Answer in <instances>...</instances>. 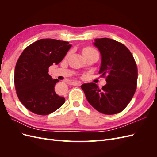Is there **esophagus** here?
<instances>
[{"label": "esophagus", "instance_id": "34e87169", "mask_svg": "<svg viewBox=\"0 0 157 157\" xmlns=\"http://www.w3.org/2000/svg\"><path fill=\"white\" fill-rule=\"evenodd\" d=\"M71 84L73 85V86H80L81 84V82L78 81V80H75V81L71 82Z\"/></svg>", "mask_w": 157, "mask_h": 157}]
</instances>
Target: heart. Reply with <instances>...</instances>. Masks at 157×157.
<instances>
[{"label": "heart", "instance_id": "heart-1", "mask_svg": "<svg viewBox=\"0 0 157 157\" xmlns=\"http://www.w3.org/2000/svg\"><path fill=\"white\" fill-rule=\"evenodd\" d=\"M93 50H94L93 48H90V47H87V48H85L82 50V54H85L88 53V52H90L93 51Z\"/></svg>", "mask_w": 157, "mask_h": 157}]
</instances>
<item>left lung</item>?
<instances>
[{"mask_svg": "<svg viewBox=\"0 0 157 157\" xmlns=\"http://www.w3.org/2000/svg\"><path fill=\"white\" fill-rule=\"evenodd\" d=\"M101 54L99 73L107 84L99 89L95 83L81 85L88 103L105 115H114L126 108L136 90L137 69L132 54L122 43L108 38L94 39Z\"/></svg>", "mask_w": 157, "mask_h": 157, "instance_id": "1", "label": "left lung"}]
</instances>
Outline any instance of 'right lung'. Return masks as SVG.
Returning a JSON list of instances; mask_svg holds the SVG:
<instances>
[{
	"label": "right lung",
	"mask_w": 157,
	"mask_h": 157,
	"mask_svg": "<svg viewBox=\"0 0 157 157\" xmlns=\"http://www.w3.org/2000/svg\"><path fill=\"white\" fill-rule=\"evenodd\" d=\"M71 46L68 42L46 39L23 51L16 65L14 83L19 99L28 110L47 115L63 105L65 98L54 91L59 80L48 73L50 66L61 62Z\"/></svg>",
	"instance_id": "right-lung-1"
}]
</instances>
